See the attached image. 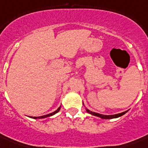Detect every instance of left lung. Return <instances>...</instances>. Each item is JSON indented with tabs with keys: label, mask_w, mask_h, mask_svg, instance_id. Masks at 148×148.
I'll list each match as a JSON object with an SVG mask.
<instances>
[{
	"label": "left lung",
	"mask_w": 148,
	"mask_h": 148,
	"mask_svg": "<svg viewBox=\"0 0 148 148\" xmlns=\"http://www.w3.org/2000/svg\"><path fill=\"white\" fill-rule=\"evenodd\" d=\"M86 110L87 112L89 113L90 114H92L94 116H97L98 117H101L102 119H113V118H117V117H121L122 115H124V114H126L127 112V110L124 111V112L120 113V114H112V115H104V114H98V113L96 112H93L91 110H88V108H86Z\"/></svg>",
	"instance_id": "left-lung-1"
}]
</instances>
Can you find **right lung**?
<instances>
[{"label": "right lung", "mask_w": 148, "mask_h": 148, "mask_svg": "<svg viewBox=\"0 0 148 148\" xmlns=\"http://www.w3.org/2000/svg\"><path fill=\"white\" fill-rule=\"evenodd\" d=\"M60 107H61V106H60V107H59V108H58V109L55 110V111H53V112L51 113V114H48L44 115V116H40V117H31V118H34V119H43V118H46V117H51V116H53V115H54L55 114H57V113H58V111L60 110Z\"/></svg>", "instance_id": "add662e5"}]
</instances>
